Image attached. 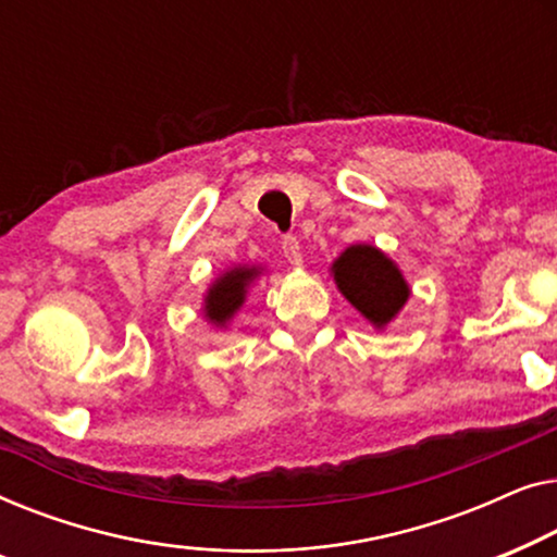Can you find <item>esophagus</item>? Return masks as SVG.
Instances as JSON below:
<instances>
[{
  "label": "esophagus",
  "instance_id": "obj_1",
  "mask_svg": "<svg viewBox=\"0 0 557 557\" xmlns=\"http://www.w3.org/2000/svg\"><path fill=\"white\" fill-rule=\"evenodd\" d=\"M282 255H285V260L293 264V268H300L302 264V247L293 234H287V237L282 239Z\"/></svg>",
  "mask_w": 557,
  "mask_h": 557
}]
</instances>
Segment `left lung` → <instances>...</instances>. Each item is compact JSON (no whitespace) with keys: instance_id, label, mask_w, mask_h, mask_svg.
<instances>
[{"instance_id":"obj_1","label":"left lung","mask_w":557,"mask_h":557,"mask_svg":"<svg viewBox=\"0 0 557 557\" xmlns=\"http://www.w3.org/2000/svg\"><path fill=\"white\" fill-rule=\"evenodd\" d=\"M331 277L341 295L375 331L394 323L411 297L401 268L373 245H350L343 249L331 264Z\"/></svg>"}]
</instances>
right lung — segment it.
I'll use <instances>...</instances> for the list:
<instances>
[{
    "mask_svg": "<svg viewBox=\"0 0 557 557\" xmlns=\"http://www.w3.org/2000/svg\"><path fill=\"white\" fill-rule=\"evenodd\" d=\"M262 275V268H249V264H234L226 268L203 293L201 312L203 320L214 327H226L230 320L237 315L242 305L247 300L249 285Z\"/></svg>",
    "mask_w": 557,
    "mask_h": 557,
    "instance_id": "1",
    "label": "right lung"
}]
</instances>
